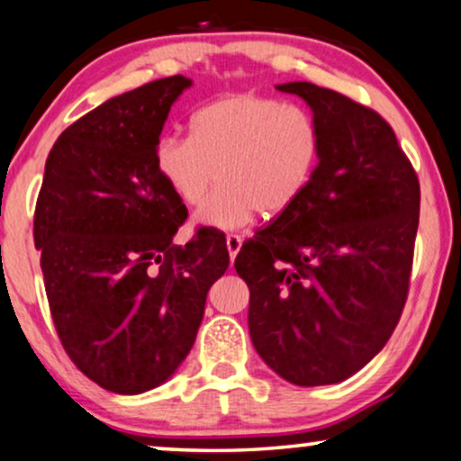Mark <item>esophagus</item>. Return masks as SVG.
<instances>
[{
  "mask_svg": "<svg viewBox=\"0 0 461 461\" xmlns=\"http://www.w3.org/2000/svg\"><path fill=\"white\" fill-rule=\"evenodd\" d=\"M225 244H227V250H230L231 259H236V255L240 253V249H242V238L236 236V234H231V236L225 238Z\"/></svg>",
  "mask_w": 461,
  "mask_h": 461,
  "instance_id": "esophagus-1",
  "label": "esophagus"
}]
</instances>
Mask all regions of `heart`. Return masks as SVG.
<instances>
[{
  "label": "heart",
  "instance_id": "b5f03b06",
  "mask_svg": "<svg viewBox=\"0 0 461 461\" xmlns=\"http://www.w3.org/2000/svg\"><path fill=\"white\" fill-rule=\"evenodd\" d=\"M192 137L164 134L153 151L159 179L192 206L214 181L221 189L194 212V225L240 230L259 211L280 217L297 204L321 162L314 115L278 98L236 92L192 115Z\"/></svg>",
  "mask_w": 461,
  "mask_h": 461
}]
</instances>
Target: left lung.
<instances>
[{"label":"left lung","instance_id":"1","mask_svg":"<svg viewBox=\"0 0 461 461\" xmlns=\"http://www.w3.org/2000/svg\"><path fill=\"white\" fill-rule=\"evenodd\" d=\"M303 98L322 137L310 187L242 244L249 330L269 369L294 385L352 377L379 354L407 302L420 181L388 122L310 82Z\"/></svg>","mask_w":461,"mask_h":461}]
</instances>
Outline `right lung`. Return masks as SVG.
Listing matches in <instances>:
<instances>
[{"label":"right lung","mask_w":461,"mask_h":461,"mask_svg":"<svg viewBox=\"0 0 461 461\" xmlns=\"http://www.w3.org/2000/svg\"><path fill=\"white\" fill-rule=\"evenodd\" d=\"M192 79L109 98L67 128L46 159L33 238L52 321L79 371L115 394L162 385L192 349L208 288L230 266L212 227L176 247L187 208L153 151Z\"/></svg>","instance_id":"add662e5"}]
</instances>
